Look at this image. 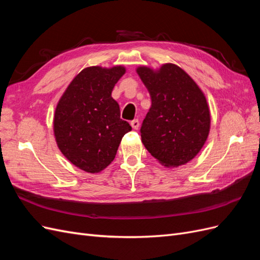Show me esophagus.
I'll list each match as a JSON object with an SVG mask.
<instances>
[{
  "label": "esophagus",
  "mask_w": 260,
  "mask_h": 260,
  "mask_svg": "<svg viewBox=\"0 0 260 260\" xmlns=\"http://www.w3.org/2000/svg\"><path fill=\"white\" fill-rule=\"evenodd\" d=\"M131 127L135 129V130H138L139 127H140V121L138 119H133L131 121Z\"/></svg>",
  "instance_id": "1"
}]
</instances>
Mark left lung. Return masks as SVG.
<instances>
[{"mask_svg":"<svg viewBox=\"0 0 260 260\" xmlns=\"http://www.w3.org/2000/svg\"><path fill=\"white\" fill-rule=\"evenodd\" d=\"M137 73L152 100L140 130L145 148L166 167L192 160L205 144L210 129L204 93L175 64H164L158 70L140 66Z\"/></svg>","mask_w":260,"mask_h":260,"instance_id":"left-lung-1","label":"left lung"}]
</instances>
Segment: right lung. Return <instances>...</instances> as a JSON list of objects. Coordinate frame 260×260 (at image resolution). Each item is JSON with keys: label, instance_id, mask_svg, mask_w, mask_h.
Wrapping results in <instances>:
<instances>
[{"label": "right lung", "instance_id": "obj_1", "mask_svg": "<svg viewBox=\"0 0 260 260\" xmlns=\"http://www.w3.org/2000/svg\"><path fill=\"white\" fill-rule=\"evenodd\" d=\"M123 66H92L78 74L62 94L54 115V136L66 158L90 174L105 169L117 153L122 137L131 131L120 118L112 98Z\"/></svg>", "mask_w": 260, "mask_h": 260}]
</instances>
